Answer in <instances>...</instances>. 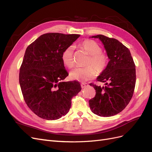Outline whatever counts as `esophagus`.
<instances>
[{"label":"esophagus","instance_id":"34e87169","mask_svg":"<svg viewBox=\"0 0 152 152\" xmlns=\"http://www.w3.org/2000/svg\"><path fill=\"white\" fill-rule=\"evenodd\" d=\"M87 86H88V84H87V83H82V84H81L82 88H84V87H87Z\"/></svg>","mask_w":152,"mask_h":152}]
</instances>
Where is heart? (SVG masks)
Returning <instances> with one entry per match:
<instances>
[{"label": "heart", "mask_w": 152, "mask_h": 152, "mask_svg": "<svg viewBox=\"0 0 152 152\" xmlns=\"http://www.w3.org/2000/svg\"><path fill=\"white\" fill-rule=\"evenodd\" d=\"M80 46L89 54L86 62V65H89L73 69L70 73V77L72 79L83 82L93 79L96 74L95 69L98 73H102L105 70L108 65V56L102 51L100 45L93 40H84L80 43ZM73 50L74 46L70 45L62 53V61L69 68L74 66Z\"/></svg>", "instance_id": "1"}]
</instances>
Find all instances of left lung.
<instances>
[{"mask_svg":"<svg viewBox=\"0 0 152 152\" xmlns=\"http://www.w3.org/2000/svg\"><path fill=\"white\" fill-rule=\"evenodd\" d=\"M98 38L104 45L110 61L97 80L105 82L104 87L91 83L96 90L94 98L89 101L94 114L111 117L126 107L132 97L136 84V66L130 50L115 39L103 35Z\"/></svg>","mask_w":152,"mask_h":152,"instance_id":"8db88e82","label":"left lung"}]
</instances>
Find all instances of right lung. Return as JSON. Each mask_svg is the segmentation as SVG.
Instances as JSON below:
<instances>
[{
  "label": "right lung",
  "mask_w": 152,
  "mask_h": 152,
  "mask_svg": "<svg viewBox=\"0 0 152 152\" xmlns=\"http://www.w3.org/2000/svg\"><path fill=\"white\" fill-rule=\"evenodd\" d=\"M79 37L45 34L26 49L20 69V84L27 106L40 118L52 121L65 115L72 98L81 90L77 81H62L68 75L62 53Z\"/></svg>",
  "instance_id": "add662e5"
}]
</instances>
